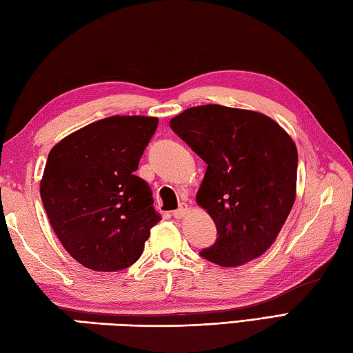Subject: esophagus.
<instances>
[{
  "mask_svg": "<svg viewBox=\"0 0 353 353\" xmlns=\"http://www.w3.org/2000/svg\"><path fill=\"white\" fill-rule=\"evenodd\" d=\"M187 213H188L187 205H181V207H179L176 211H172V216H174L176 219H183V217L187 216Z\"/></svg>",
  "mask_w": 353,
  "mask_h": 353,
  "instance_id": "34e87169",
  "label": "esophagus"
}]
</instances>
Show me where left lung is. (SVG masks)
<instances>
[{"label":"left lung","instance_id":"8db88e82","mask_svg":"<svg viewBox=\"0 0 353 353\" xmlns=\"http://www.w3.org/2000/svg\"><path fill=\"white\" fill-rule=\"evenodd\" d=\"M170 126L207 163L196 202L219 236L202 258L221 267L259 258L276 241L296 197L292 137L265 114L222 105L188 108Z\"/></svg>","mask_w":353,"mask_h":353}]
</instances>
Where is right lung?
Instances as JSON below:
<instances>
[{
    "instance_id": "1",
    "label": "right lung",
    "mask_w": 353,
    "mask_h": 353,
    "mask_svg": "<svg viewBox=\"0 0 353 353\" xmlns=\"http://www.w3.org/2000/svg\"><path fill=\"white\" fill-rule=\"evenodd\" d=\"M157 117L112 115L60 140L40 182L50 225L66 252L94 272H117L143 252L160 221L139 168Z\"/></svg>"
}]
</instances>
